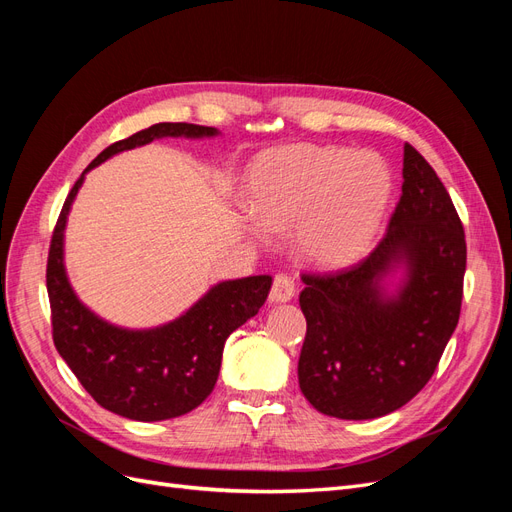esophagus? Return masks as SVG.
Instances as JSON below:
<instances>
[{
  "label": "esophagus",
  "mask_w": 512,
  "mask_h": 512,
  "mask_svg": "<svg viewBox=\"0 0 512 512\" xmlns=\"http://www.w3.org/2000/svg\"><path fill=\"white\" fill-rule=\"evenodd\" d=\"M294 297V280L288 273H277L273 277V286L269 292L271 303H286Z\"/></svg>",
  "instance_id": "1"
}]
</instances>
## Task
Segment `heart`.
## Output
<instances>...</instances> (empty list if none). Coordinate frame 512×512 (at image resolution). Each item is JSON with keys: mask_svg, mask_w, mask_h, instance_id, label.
<instances>
[{"mask_svg": "<svg viewBox=\"0 0 512 512\" xmlns=\"http://www.w3.org/2000/svg\"><path fill=\"white\" fill-rule=\"evenodd\" d=\"M393 179L374 153L337 145H292L262 153L250 173V209L271 232L292 228L297 256L314 267H344L374 239Z\"/></svg>", "mask_w": 512, "mask_h": 512, "instance_id": "b5f03b06", "label": "heart"}]
</instances>
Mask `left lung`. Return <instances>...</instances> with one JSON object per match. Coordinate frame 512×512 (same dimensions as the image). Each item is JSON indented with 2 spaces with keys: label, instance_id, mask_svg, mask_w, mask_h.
Segmentation results:
<instances>
[{
  "label": "left lung",
  "instance_id": "obj_1",
  "mask_svg": "<svg viewBox=\"0 0 512 512\" xmlns=\"http://www.w3.org/2000/svg\"><path fill=\"white\" fill-rule=\"evenodd\" d=\"M397 268L395 293L383 282ZM466 235L436 170L404 145V185L389 230L367 258L303 273L307 320L299 386L318 412L365 421L406 406L436 371L461 312Z\"/></svg>",
  "mask_w": 512,
  "mask_h": 512
}]
</instances>
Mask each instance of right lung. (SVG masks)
Masks as SVG:
<instances>
[{
    "mask_svg": "<svg viewBox=\"0 0 512 512\" xmlns=\"http://www.w3.org/2000/svg\"><path fill=\"white\" fill-rule=\"evenodd\" d=\"M215 134V128L196 123H156L106 147L85 173L115 153L147 145L153 138ZM85 173L61 207L46 262L55 348L83 389L106 410L145 423L188 414L203 404L218 382L228 335L265 305L271 275L213 286L183 316L156 329L130 331L108 324L79 301L64 267L66 220Z\"/></svg>",
    "mask_w": 512,
    "mask_h": 512,
    "instance_id": "1",
    "label": "right lung"
}]
</instances>
